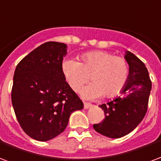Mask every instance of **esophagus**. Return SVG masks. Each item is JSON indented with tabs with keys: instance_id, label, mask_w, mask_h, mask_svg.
Listing matches in <instances>:
<instances>
[{
	"instance_id": "obj_1",
	"label": "esophagus",
	"mask_w": 161,
	"mask_h": 161,
	"mask_svg": "<svg viewBox=\"0 0 161 161\" xmlns=\"http://www.w3.org/2000/svg\"><path fill=\"white\" fill-rule=\"evenodd\" d=\"M84 107L85 109H89L90 108L92 107V104H90V103H88V102H84Z\"/></svg>"
}]
</instances>
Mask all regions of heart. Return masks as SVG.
<instances>
[{
    "label": "heart",
    "instance_id": "1",
    "mask_svg": "<svg viewBox=\"0 0 161 161\" xmlns=\"http://www.w3.org/2000/svg\"><path fill=\"white\" fill-rule=\"evenodd\" d=\"M81 61L65 59L61 69L71 90L79 91L91 78L92 84L82 92L84 98L96 99L105 95L108 98L121 92L129 76V66L122 57L114 56L106 51H92L82 54Z\"/></svg>",
    "mask_w": 161,
    "mask_h": 161
}]
</instances>
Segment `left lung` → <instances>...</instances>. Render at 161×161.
<instances>
[{
  "label": "left lung",
  "mask_w": 161,
  "mask_h": 161,
  "mask_svg": "<svg viewBox=\"0 0 161 161\" xmlns=\"http://www.w3.org/2000/svg\"><path fill=\"white\" fill-rule=\"evenodd\" d=\"M125 59L129 65V76L122 96L99 106L104 111L105 119L93 125L96 131L110 138L122 137L141 123L152 88L147 69L141 59L130 51L125 52Z\"/></svg>",
  "instance_id": "8db88e82"
}]
</instances>
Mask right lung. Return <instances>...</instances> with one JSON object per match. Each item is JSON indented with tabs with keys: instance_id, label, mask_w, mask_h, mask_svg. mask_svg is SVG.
<instances>
[{
	"instance_id": "right-lung-1",
	"label": "right lung",
	"mask_w": 161,
	"mask_h": 161,
	"mask_svg": "<svg viewBox=\"0 0 161 161\" xmlns=\"http://www.w3.org/2000/svg\"><path fill=\"white\" fill-rule=\"evenodd\" d=\"M66 44L47 42L26 55L15 69L12 103L21 128L46 142L62 133L74 111L84 103L62 73Z\"/></svg>"
}]
</instances>
